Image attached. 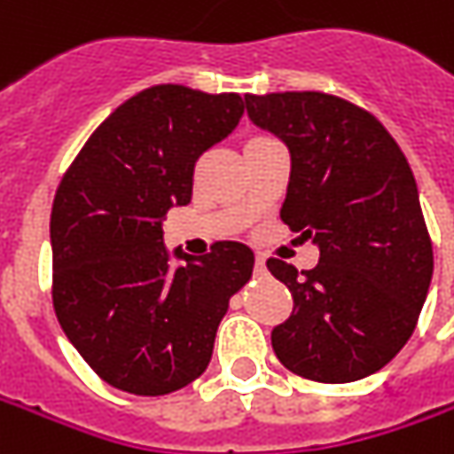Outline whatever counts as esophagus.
<instances>
[{"instance_id":"1","label":"esophagus","mask_w":454,"mask_h":454,"mask_svg":"<svg viewBox=\"0 0 454 454\" xmlns=\"http://www.w3.org/2000/svg\"><path fill=\"white\" fill-rule=\"evenodd\" d=\"M254 272H257V275H265V272H268L265 257H257V260H254Z\"/></svg>"}]
</instances>
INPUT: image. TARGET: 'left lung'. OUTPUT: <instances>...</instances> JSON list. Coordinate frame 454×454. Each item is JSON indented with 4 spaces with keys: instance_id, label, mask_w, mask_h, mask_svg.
Segmentation results:
<instances>
[{
    "instance_id": "1",
    "label": "left lung",
    "mask_w": 454,
    "mask_h": 454,
    "mask_svg": "<svg viewBox=\"0 0 454 454\" xmlns=\"http://www.w3.org/2000/svg\"><path fill=\"white\" fill-rule=\"evenodd\" d=\"M245 106L290 151L280 219L321 253L301 272L268 260L295 301L272 328V351L310 381L376 374L410 340L434 268L410 164L374 115L343 98L268 93Z\"/></svg>"
}]
</instances>
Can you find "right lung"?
I'll list each match as a JSON object with an SVG mask.
<instances>
[{
    "label": "right lung",
    "mask_w": 454,
    "mask_h": 454,
    "mask_svg": "<svg viewBox=\"0 0 454 454\" xmlns=\"http://www.w3.org/2000/svg\"><path fill=\"white\" fill-rule=\"evenodd\" d=\"M242 114L237 93L153 85L118 106L62 176L52 303L85 364L121 392L159 396L201 376L230 298L253 278L242 242L201 257L164 245V215L192 201L197 159Z\"/></svg>",
    "instance_id": "obj_1"
}]
</instances>
